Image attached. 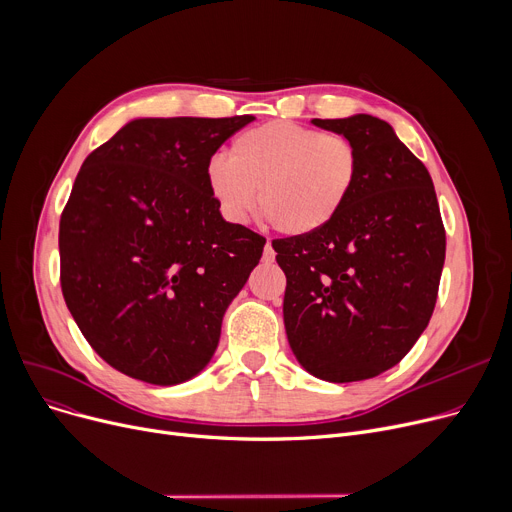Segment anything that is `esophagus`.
I'll list each match as a JSON object with an SVG mask.
<instances>
[{
    "instance_id": "1",
    "label": "esophagus",
    "mask_w": 512,
    "mask_h": 512,
    "mask_svg": "<svg viewBox=\"0 0 512 512\" xmlns=\"http://www.w3.org/2000/svg\"><path fill=\"white\" fill-rule=\"evenodd\" d=\"M274 259H276V251H274V247H272V242L267 240L265 247H263V261H265V263H272Z\"/></svg>"
}]
</instances>
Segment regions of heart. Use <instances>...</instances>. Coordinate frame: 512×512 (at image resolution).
Wrapping results in <instances>:
<instances>
[{"mask_svg": "<svg viewBox=\"0 0 512 512\" xmlns=\"http://www.w3.org/2000/svg\"><path fill=\"white\" fill-rule=\"evenodd\" d=\"M359 168V151L342 134L272 120L240 132L230 157L213 155L205 180L230 222H247L259 201L278 232L309 236L338 218Z\"/></svg>", "mask_w": 512, "mask_h": 512, "instance_id": "1", "label": "heart"}]
</instances>
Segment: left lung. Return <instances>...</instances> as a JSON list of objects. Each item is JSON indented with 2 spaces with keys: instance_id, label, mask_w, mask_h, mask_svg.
I'll return each instance as SVG.
<instances>
[{
  "instance_id": "1",
  "label": "left lung",
  "mask_w": 512,
  "mask_h": 512,
  "mask_svg": "<svg viewBox=\"0 0 512 512\" xmlns=\"http://www.w3.org/2000/svg\"><path fill=\"white\" fill-rule=\"evenodd\" d=\"M359 151V178L338 218L274 240L286 274L284 326L297 361L319 380L375 378L429 324L446 255L432 176L392 126L357 114L313 120Z\"/></svg>"
}]
</instances>
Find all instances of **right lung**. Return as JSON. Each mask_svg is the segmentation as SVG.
<instances>
[{"label": "right lung", "instance_id": "add662e5", "mask_svg": "<svg viewBox=\"0 0 512 512\" xmlns=\"http://www.w3.org/2000/svg\"><path fill=\"white\" fill-rule=\"evenodd\" d=\"M253 116L141 118L80 168L60 218L64 301L114 369L174 386L211 361L265 238L209 193L211 155Z\"/></svg>", "mask_w": 512, "mask_h": 512}]
</instances>
